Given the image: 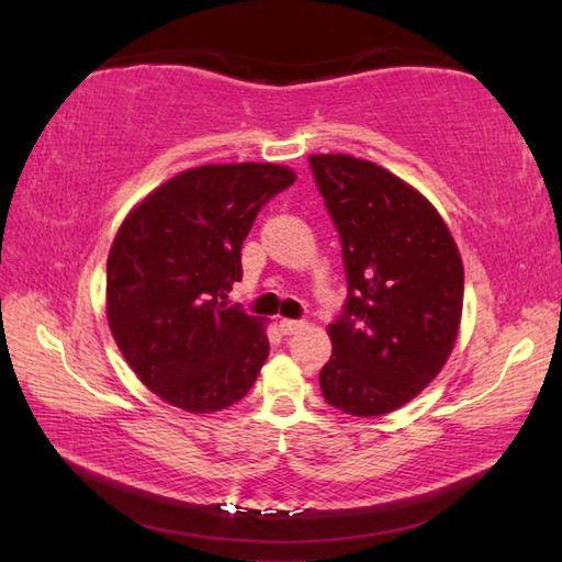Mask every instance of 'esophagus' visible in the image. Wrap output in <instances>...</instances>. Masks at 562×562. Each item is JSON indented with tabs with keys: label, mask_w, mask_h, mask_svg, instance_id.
Masks as SVG:
<instances>
[{
	"label": "esophagus",
	"mask_w": 562,
	"mask_h": 562,
	"mask_svg": "<svg viewBox=\"0 0 562 562\" xmlns=\"http://www.w3.org/2000/svg\"><path fill=\"white\" fill-rule=\"evenodd\" d=\"M304 328V321H294V318H280V330L284 336H292V333L302 330Z\"/></svg>",
	"instance_id": "obj_1"
}]
</instances>
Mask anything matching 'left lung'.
I'll use <instances>...</instances> for the list:
<instances>
[{"label": "left lung", "instance_id": "left-lung-1", "mask_svg": "<svg viewBox=\"0 0 562 562\" xmlns=\"http://www.w3.org/2000/svg\"><path fill=\"white\" fill-rule=\"evenodd\" d=\"M336 224L348 300L328 326L326 403L374 417L415 398L457 340L463 266L445 220L398 176L348 154L308 157Z\"/></svg>", "mask_w": 562, "mask_h": 562}]
</instances>
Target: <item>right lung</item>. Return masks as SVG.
Here are the masks:
<instances>
[{
	"mask_svg": "<svg viewBox=\"0 0 562 562\" xmlns=\"http://www.w3.org/2000/svg\"><path fill=\"white\" fill-rule=\"evenodd\" d=\"M296 181L278 164L173 176L127 214L109 254V326L142 384L188 413L241 401L268 360L258 316L226 306L260 207Z\"/></svg>",
	"mask_w": 562,
	"mask_h": 562,
	"instance_id": "add662e5",
	"label": "right lung"
}]
</instances>
